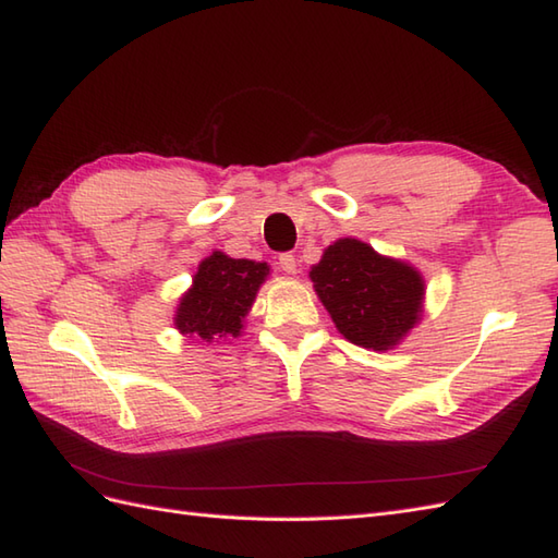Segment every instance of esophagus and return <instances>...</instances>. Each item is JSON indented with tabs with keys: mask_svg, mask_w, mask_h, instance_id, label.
Here are the masks:
<instances>
[{
	"mask_svg": "<svg viewBox=\"0 0 558 558\" xmlns=\"http://www.w3.org/2000/svg\"><path fill=\"white\" fill-rule=\"evenodd\" d=\"M280 268L288 272V276H292V272H298V258H294V254H280L278 258Z\"/></svg>",
	"mask_w": 558,
	"mask_h": 558,
	"instance_id": "1",
	"label": "esophagus"
}]
</instances>
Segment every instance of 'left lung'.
Returning a JSON list of instances; mask_svg holds the SVG:
<instances>
[{"instance_id":"left-lung-1","label":"left lung","mask_w":558,"mask_h":558,"mask_svg":"<svg viewBox=\"0 0 558 558\" xmlns=\"http://www.w3.org/2000/svg\"><path fill=\"white\" fill-rule=\"evenodd\" d=\"M310 278L336 328L360 348L390 350L422 318L420 270L352 236L330 244Z\"/></svg>"}]
</instances>
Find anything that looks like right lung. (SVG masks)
<instances>
[{"mask_svg":"<svg viewBox=\"0 0 558 558\" xmlns=\"http://www.w3.org/2000/svg\"><path fill=\"white\" fill-rule=\"evenodd\" d=\"M268 264L213 252L201 260L194 286L177 304V330L204 342L236 338L242 333L244 316L252 310L260 282L268 278Z\"/></svg>","mask_w":558,"mask_h":558,"instance_id":"add662e5","label":"right lung"}]
</instances>
